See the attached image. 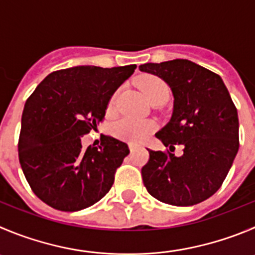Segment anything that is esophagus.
<instances>
[{"label": "esophagus", "instance_id": "1", "mask_svg": "<svg viewBox=\"0 0 255 255\" xmlns=\"http://www.w3.org/2000/svg\"><path fill=\"white\" fill-rule=\"evenodd\" d=\"M129 149H130V152H134L135 149H137V146L133 143H129Z\"/></svg>", "mask_w": 255, "mask_h": 255}]
</instances>
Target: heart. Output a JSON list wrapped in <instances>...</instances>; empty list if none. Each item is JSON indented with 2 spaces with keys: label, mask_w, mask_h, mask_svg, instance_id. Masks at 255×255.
I'll use <instances>...</instances> for the list:
<instances>
[{
  "label": "heart",
  "mask_w": 255,
  "mask_h": 255,
  "mask_svg": "<svg viewBox=\"0 0 255 255\" xmlns=\"http://www.w3.org/2000/svg\"><path fill=\"white\" fill-rule=\"evenodd\" d=\"M141 89L144 97L149 102L157 101V99H167L170 94L167 84L162 79L157 77L144 78L141 82ZM118 97V92L112 95L109 101V108L114 106ZM156 129V123L149 120H135L130 117H123L121 120L112 123L111 130L116 137L126 139L129 142H139L147 138L153 130Z\"/></svg>",
  "instance_id": "obj_1"
}]
</instances>
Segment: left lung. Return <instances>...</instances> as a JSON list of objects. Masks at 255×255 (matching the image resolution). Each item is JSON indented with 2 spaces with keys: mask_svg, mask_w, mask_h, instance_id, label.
Masks as SVG:
<instances>
[{
  "mask_svg": "<svg viewBox=\"0 0 255 255\" xmlns=\"http://www.w3.org/2000/svg\"><path fill=\"white\" fill-rule=\"evenodd\" d=\"M143 73L161 78L173 95L171 120L156 137L173 151L149 152L142 167L147 191L175 206H191L220 189L239 149V120L224 82L218 74L186 59L147 63Z\"/></svg>",
  "mask_w": 255,
  "mask_h": 255,
  "instance_id": "obj_1",
  "label": "left lung"
}]
</instances>
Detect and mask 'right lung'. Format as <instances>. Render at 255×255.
<instances>
[{
  "label": "right lung",
  "instance_id": "add662e5",
  "mask_svg": "<svg viewBox=\"0 0 255 255\" xmlns=\"http://www.w3.org/2000/svg\"><path fill=\"white\" fill-rule=\"evenodd\" d=\"M135 65H82L49 74L28 97L21 118L18 160L34 194L51 208L79 211L98 203L129 153L106 135L83 149L84 134L104 120L112 95Z\"/></svg>",
  "mask_w": 255,
  "mask_h": 255
}]
</instances>
